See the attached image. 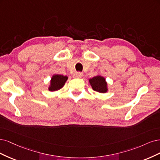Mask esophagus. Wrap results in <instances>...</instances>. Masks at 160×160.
I'll return each instance as SVG.
<instances>
[{"label": "esophagus", "mask_w": 160, "mask_h": 160, "mask_svg": "<svg viewBox=\"0 0 160 160\" xmlns=\"http://www.w3.org/2000/svg\"><path fill=\"white\" fill-rule=\"evenodd\" d=\"M73 76H74V78H82V73L79 72H75Z\"/></svg>", "instance_id": "obj_1"}]
</instances>
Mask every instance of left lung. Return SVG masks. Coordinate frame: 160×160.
<instances>
[{
    "mask_svg": "<svg viewBox=\"0 0 160 160\" xmlns=\"http://www.w3.org/2000/svg\"><path fill=\"white\" fill-rule=\"evenodd\" d=\"M92 88L94 91L104 94L108 92V87L106 78L100 75H97L88 80Z\"/></svg>",
    "mask_w": 160,
    "mask_h": 160,
    "instance_id": "1",
    "label": "left lung"
}]
</instances>
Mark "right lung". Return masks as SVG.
<instances>
[{
  "label": "right lung",
  "instance_id": "1",
  "mask_svg": "<svg viewBox=\"0 0 160 160\" xmlns=\"http://www.w3.org/2000/svg\"><path fill=\"white\" fill-rule=\"evenodd\" d=\"M68 79V76L60 74H54L50 79L48 90L50 92H55L61 89L64 86Z\"/></svg>",
  "mask_w": 160,
  "mask_h": 160
}]
</instances>
